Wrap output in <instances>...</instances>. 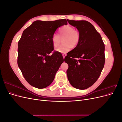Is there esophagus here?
<instances>
[{
    "instance_id": "1",
    "label": "esophagus",
    "mask_w": 122,
    "mask_h": 122,
    "mask_svg": "<svg viewBox=\"0 0 122 122\" xmlns=\"http://www.w3.org/2000/svg\"><path fill=\"white\" fill-rule=\"evenodd\" d=\"M66 55H67V54H66V53L62 54V56H63V58H65V56H66Z\"/></svg>"
}]
</instances>
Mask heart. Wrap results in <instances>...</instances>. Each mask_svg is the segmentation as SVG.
<instances>
[{
	"mask_svg": "<svg viewBox=\"0 0 122 122\" xmlns=\"http://www.w3.org/2000/svg\"><path fill=\"white\" fill-rule=\"evenodd\" d=\"M58 34H54L51 38V42L54 48L57 47L63 39L64 44L61 45L56 51L65 54L71 50V48L75 47L79 42L80 35L79 32L73 26L69 25H64L59 28Z\"/></svg>",
	"mask_w": 122,
	"mask_h": 122,
	"instance_id": "b5f03b06",
	"label": "heart"
}]
</instances>
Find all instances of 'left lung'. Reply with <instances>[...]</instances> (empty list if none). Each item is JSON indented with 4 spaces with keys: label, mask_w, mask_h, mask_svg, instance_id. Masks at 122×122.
<instances>
[{
    "label": "left lung",
    "mask_w": 122,
    "mask_h": 122,
    "mask_svg": "<svg viewBox=\"0 0 122 122\" xmlns=\"http://www.w3.org/2000/svg\"><path fill=\"white\" fill-rule=\"evenodd\" d=\"M79 31L80 40L65 57L69 68L68 79L72 86L85 90L96 81L105 64V46L99 33L89 22L67 19Z\"/></svg>",
    "instance_id": "1"
}]
</instances>
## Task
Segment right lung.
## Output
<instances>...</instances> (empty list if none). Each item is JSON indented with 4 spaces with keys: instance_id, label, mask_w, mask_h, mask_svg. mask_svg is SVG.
I'll return each instance as SVG.
<instances>
[{
    "instance_id": "right-lung-1",
    "label": "right lung",
    "mask_w": 122,
    "mask_h": 122,
    "mask_svg": "<svg viewBox=\"0 0 122 122\" xmlns=\"http://www.w3.org/2000/svg\"><path fill=\"white\" fill-rule=\"evenodd\" d=\"M67 23L66 19L37 20L23 31L18 44L17 63L31 86L45 88L53 81L64 58L53 51L51 38L57 28Z\"/></svg>"
}]
</instances>
